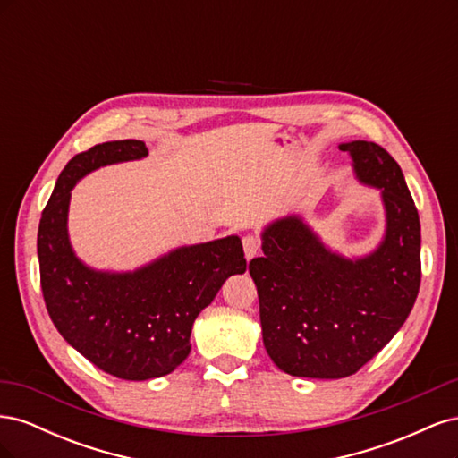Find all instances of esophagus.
Listing matches in <instances>:
<instances>
[{
    "label": "esophagus",
    "instance_id": "34e87169",
    "mask_svg": "<svg viewBox=\"0 0 458 458\" xmlns=\"http://www.w3.org/2000/svg\"><path fill=\"white\" fill-rule=\"evenodd\" d=\"M242 250H244V258L248 261L256 258L259 254V239L254 237V234H246V237L242 239Z\"/></svg>",
    "mask_w": 458,
    "mask_h": 458
}]
</instances>
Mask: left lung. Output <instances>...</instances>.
Masks as SVG:
<instances>
[{"label": "left lung", "mask_w": 458, "mask_h": 458, "mask_svg": "<svg viewBox=\"0 0 458 458\" xmlns=\"http://www.w3.org/2000/svg\"><path fill=\"white\" fill-rule=\"evenodd\" d=\"M359 183L380 189L386 231L372 252L345 258L290 214L261 231L250 261L263 345L293 377L345 378L403 327L420 288V219L399 164L370 141L340 143Z\"/></svg>", "instance_id": "left-lung-1"}]
</instances>
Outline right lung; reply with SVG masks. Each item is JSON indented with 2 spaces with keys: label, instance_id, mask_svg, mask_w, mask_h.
I'll use <instances>...</instances> for the list:
<instances>
[{
  "label": "right lung",
  "instance_id": "1",
  "mask_svg": "<svg viewBox=\"0 0 458 458\" xmlns=\"http://www.w3.org/2000/svg\"><path fill=\"white\" fill-rule=\"evenodd\" d=\"M143 141H108L64 165L39 219L41 293L61 336L101 370L122 380L170 374L191 352V330L231 275L246 271L237 234L179 246L135 271H99L81 261L68 237L76 183L108 164L141 160Z\"/></svg>",
  "mask_w": 458,
  "mask_h": 458
}]
</instances>
